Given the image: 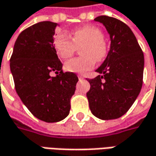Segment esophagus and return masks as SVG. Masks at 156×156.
Instances as JSON below:
<instances>
[{
	"label": "esophagus",
	"mask_w": 156,
	"mask_h": 156,
	"mask_svg": "<svg viewBox=\"0 0 156 156\" xmlns=\"http://www.w3.org/2000/svg\"><path fill=\"white\" fill-rule=\"evenodd\" d=\"M78 77L79 79H83V78H84V77H83V75H82V74H78Z\"/></svg>",
	"instance_id": "esophagus-1"
}]
</instances>
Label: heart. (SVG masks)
I'll return each mask as SVG.
<instances>
[{"label": "heart", "instance_id": "obj_1", "mask_svg": "<svg viewBox=\"0 0 156 156\" xmlns=\"http://www.w3.org/2000/svg\"><path fill=\"white\" fill-rule=\"evenodd\" d=\"M104 37L99 27L89 25L74 30L71 37L65 32L57 34L52 43L57 54L63 59L73 56L78 47L83 45L81 53L83 56L68 60L65 69L71 73H84L93 68L96 59L102 61L108 55L109 46Z\"/></svg>", "mask_w": 156, "mask_h": 156}]
</instances>
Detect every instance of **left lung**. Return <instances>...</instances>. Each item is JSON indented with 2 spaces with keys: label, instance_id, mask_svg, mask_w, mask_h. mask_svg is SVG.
<instances>
[{
  "label": "left lung",
  "instance_id": "8db88e82",
  "mask_svg": "<svg viewBox=\"0 0 156 156\" xmlns=\"http://www.w3.org/2000/svg\"><path fill=\"white\" fill-rule=\"evenodd\" d=\"M105 25L110 35V49L96 72L101 75L88 79L86 93L91 113L102 120L121 117L141 91L144 56L131 29L120 20L101 15L94 19Z\"/></svg>",
  "mask_w": 156,
  "mask_h": 156
}]
</instances>
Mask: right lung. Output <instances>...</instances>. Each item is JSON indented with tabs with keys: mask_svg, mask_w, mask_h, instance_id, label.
<instances>
[{
	"mask_svg": "<svg viewBox=\"0 0 156 156\" xmlns=\"http://www.w3.org/2000/svg\"><path fill=\"white\" fill-rule=\"evenodd\" d=\"M57 23L41 21L23 30L10 58L14 87L29 111L41 121L56 122L71 109L78 76L64 73L53 46ZM57 75L51 77V73Z\"/></svg>",
	"mask_w": 156,
	"mask_h": 156,
	"instance_id": "add662e5",
	"label": "right lung"
}]
</instances>
